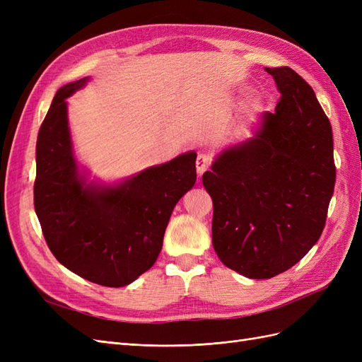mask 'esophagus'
Segmentation results:
<instances>
[{"instance_id": "34e87169", "label": "esophagus", "mask_w": 362, "mask_h": 362, "mask_svg": "<svg viewBox=\"0 0 362 362\" xmlns=\"http://www.w3.org/2000/svg\"><path fill=\"white\" fill-rule=\"evenodd\" d=\"M210 163H211V158L208 157L206 154H199L198 156V158H196V172H198L199 177L204 172L208 170V168H210Z\"/></svg>"}]
</instances>
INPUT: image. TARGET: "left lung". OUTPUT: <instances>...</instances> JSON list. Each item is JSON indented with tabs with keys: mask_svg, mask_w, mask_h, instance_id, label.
<instances>
[{
	"mask_svg": "<svg viewBox=\"0 0 362 362\" xmlns=\"http://www.w3.org/2000/svg\"><path fill=\"white\" fill-rule=\"evenodd\" d=\"M281 93L250 137L216 156L202 182L213 199V247L229 269L269 279L320 238L334 193L329 119L293 69L266 68Z\"/></svg>",
	"mask_w": 362,
	"mask_h": 362,
	"instance_id": "obj_1",
	"label": "left lung"
}]
</instances>
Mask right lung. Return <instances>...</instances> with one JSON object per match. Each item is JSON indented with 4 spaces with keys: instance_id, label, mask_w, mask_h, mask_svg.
Returning <instances> with one entry per match:
<instances>
[{
    "instance_id": "right-lung-1",
    "label": "right lung",
    "mask_w": 362,
    "mask_h": 362,
    "mask_svg": "<svg viewBox=\"0 0 362 362\" xmlns=\"http://www.w3.org/2000/svg\"><path fill=\"white\" fill-rule=\"evenodd\" d=\"M89 76L59 89L36 144L35 210L49 250L75 275L124 287L154 266L175 205L196 182V152L107 184L75 157L68 98Z\"/></svg>"
}]
</instances>
